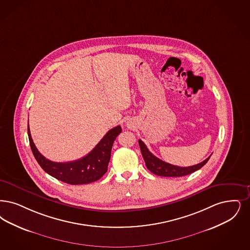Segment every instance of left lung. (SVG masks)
I'll return each instance as SVG.
<instances>
[{"label":"left lung","mask_w":250,"mask_h":250,"mask_svg":"<svg viewBox=\"0 0 250 250\" xmlns=\"http://www.w3.org/2000/svg\"><path fill=\"white\" fill-rule=\"evenodd\" d=\"M139 144H140L141 154L143 156V159L145 161L147 168L150 170V172H152L153 174H155L157 176H161V177H182V176L191 174V173L195 172L196 170L203 167L208 163V161L209 160L210 156H211L210 155L209 157H208L206 160L203 161L202 163L197 164L195 166L181 167L173 166L171 164L166 163L164 161L160 160L159 158H157L156 156H154L150 150H148V148L146 147V145L143 143L142 140H139Z\"/></svg>","instance_id":"1"}]
</instances>
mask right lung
<instances>
[{"label":"right lung","mask_w":250,"mask_h":250,"mask_svg":"<svg viewBox=\"0 0 250 250\" xmlns=\"http://www.w3.org/2000/svg\"><path fill=\"white\" fill-rule=\"evenodd\" d=\"M122 132L120 125L110 129L88 154L78 160L56 163L46 159L35 147L28 124L30 149L41 167L57 180L70 185L87 184L100 180L107 172L111 147L116 137Z\"/></svg>","instance_id":"obj_1"}]
</instances>
